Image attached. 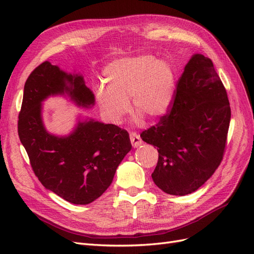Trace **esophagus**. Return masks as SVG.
Here are the masks:
<instances>
[{
	"label": "esophagus",
	"mask_w": 254,
	"mask_h": 254,
	"mask_svg": "<svg viewBox=\"0 0 254 254\" xmlns=\"http://www.w3.org/2000/svg\"><path fill=\"white\" fill-rule=\"evenodd\" d=\"M129 136H130V142H131V144H132V146H133L134 148L139 147V146L143 143L142 140H141L140 135L137 134L136 132H130Z\"/></svg>",
	"instance_id": "1"
}]
</instances>
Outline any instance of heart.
Returning a JSON list of instances; mask_svg holds the SVG:
<instances>
[{
	"instance_id": "heart-1",
	"label": "heart",
	"mask_w": 254,
	"mask_h": 254,
	"mask_svg": "<svg viewBox=\"0 0 254 254\" xmlns=\"http://www.w3.org/2000/svg\"><path fill=\"white\" fill-rule=\"evenodd\" d=\"M107 89L99 88L96 99L105 117L120 124L129 112V104L136 115L158 119L164 115L174 101L175 73L166 61L150 55L115 60L104 71Z\"/></svg>"
}]
</instances>
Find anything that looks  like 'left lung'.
<instances>
[{"instance_id":"left-lung-1","label":"left lung","mask_w":254,"mask_h":254,"mask_svg":"<svg viewBox=\"0 0 254 254\" xmlns=\"http://www.w3.org/2000/svg\"><path fill=\"white\" fill-rule=\"evenodd\" d=\"M230 120L227 91L212 60L195 54L177 83L171 111L141 133L159 152L151 174L156 186L177 196L200 188L221 162Z\"/></svg>"}]
</instances>
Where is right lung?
Segmentation results:
<instances>
[{"instance_id":"obj_1","label":"right lung","mask_w":254,"mask_h":254,"mask_svg":"<svg viewBox=\"0 0 254 254\" xmlns=\"http://www.w3.org/2000/svg\"><path fill=\"white\" fill-rule=\"evenodd\" d=\"M67 95L82 108L95 97L79 74H68L44 61L24 86L18 133L30 165L42 186L74 204H89L110 187L117 168L131 149L129 134L113 124L78 120L67 135L50 133L44 126L42 103Z\"/></svg>"}]
</instances>
